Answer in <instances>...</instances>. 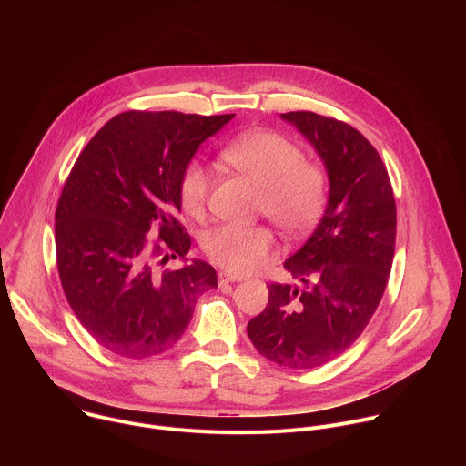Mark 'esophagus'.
Masks as SVG:
<instances>
[{"instance_id":"34e87169","label":"esophagus","mask_w":466,"mask_h":466,"mask_svg":"<svg viewBox=\"0 0 466 466\" xmlns=\"http://www.w3.org/2000/svg\"><path fill=\"white\" fill-rule=\"evenodd\" d=\"M218 277H219V284H221V286H223V284H230V282H241V280H245V277L236 275V273H230V271H221Z\"/></svg>"}]
</instances>
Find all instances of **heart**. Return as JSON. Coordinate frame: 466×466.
<instances>
[{
  "label": "heart",
  "mask_w": 466,
  "mask_h": 466,
  "mask_svg": "<svg viewBox=\"0 0 466 466\" xmlns=\"http://www.w3.org/2000/svg\"><path fill=\"white\" fill-rule=\"evenodd\" d=\"M221 157L259 186V212L284 234L302 236L320 219L328 182L320 166L306 162L299 146L277 132L256 130L232 140ZM212 175L201 162H189L178 182L184 212L201 218L208 201ZM207 256L234 273H252L268 263L275 234L265 225H219L203 238Z\"/></svg>",
  "instance_id": "1"
}]
</instances>
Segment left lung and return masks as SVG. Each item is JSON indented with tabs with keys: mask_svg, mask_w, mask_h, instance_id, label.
Returning <instances> with one entry per match:
<instances>
[{
	"mask_svg": "<svg viewBox=\"0 0 466 466\" xmlns=\"http://www.w3.org/2000/svg\"><path fill=\"white\" fill-rule=\"evenodd\" d=\"M324 164L326 210L284 261L300 286L269 284V302L248 320L254 349L288 369L320 367L349 350L385 291L396 241L387 169L360 130L315 112H288Z\"/></svg>",
	"mask_w": 466,
	"mask_h": 466,
	"instance_id": "left-lung-1",
	"label": "left lung"
}]
</instances>
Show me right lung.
Returning a JSON list of instances; mask_svg holds the SVG:
<instances>
[{"label":"right lung","mask_w":466,"mask_h":466,"mask_svg":"<svg viewBox=\"0 0 466 466\" xmlns=\"http://www.w3.org/2000/svg\"><path fill=\"white\" fill-rule=\"evenodd\" d=\"M232 117L117 114L66 180L55 214L60 284L79 322L108 352L135 360L166 352L182 338L197 299L218 288L216 269L203 259L177 272L161 268L177 253L186 260L191 247L177 221L182 171Z\"/></svg>","instance_id":"add662e5"}]
</instances>
